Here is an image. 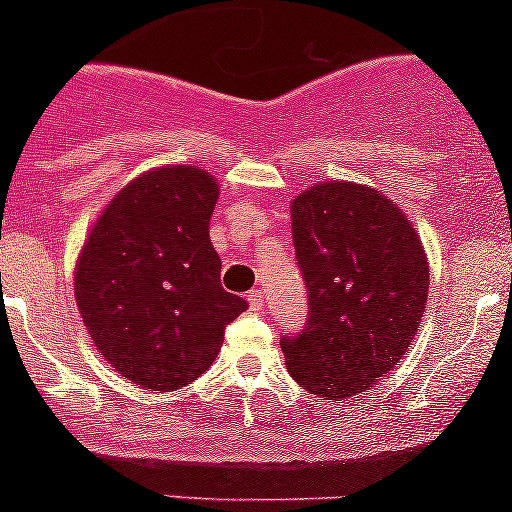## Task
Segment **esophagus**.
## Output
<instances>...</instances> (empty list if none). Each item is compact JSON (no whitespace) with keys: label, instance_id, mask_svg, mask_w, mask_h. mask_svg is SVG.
Returning <instances> with one entry per match:
<instances>
[{"label":"esophagus","instance_id":"34e87169","mask_svg":"<svg viewBox=\"0 0 512 512\" xmlns=\"http://www.w3.org/2000/svg\"><path fill=\"white\" fill-rule=\"evenodd\" d=\"M247 302H250L252 309L265 307V294H262V289H252V292L247 294Z\"/></svg>","mask_w":512,"mask_h":512}]
</instances>
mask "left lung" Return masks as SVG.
<instances>
[{
    "label": "left lung",
    "instance_id": "obj_1",
    "mask_svg": "<svg viewBox=\"0 0 512 512\" xmlns=\"http://www.w3.org/2000/svg\"><path fill=\"white\" fill-rule=\"evenodd\" d=\"M292 237L309 312L297 334L280 339L289 374L334 401L361 394L399 364L421 324V240L379 190L344 180L294 198Z\"/></svg>",
    "mask_w": 512,
    "mask_h": 512
}]
</instances>
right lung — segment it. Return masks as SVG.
Returning a JSON list of instances; mask_svg holds the SVG:
<instances>
[{
	"mask_svg": "<svg viewBox=\"0 0 512 512\" xmlns=\"http://www.w3.org/2000/svg\"><path fill=\"white\" fill-rule=\"evenodd\" d=\"M215 203L218 183L195 165L148 170L106 205L81 250V319L108 364L143 389L198 379L247 309L220 285Z\"/></svg>",
	"mask_w": 512,
	"mask_h": 512,
	"instance_id": "1",
	"label": "right lung"
}]
</instances>
